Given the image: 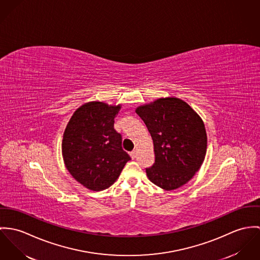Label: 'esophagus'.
<instances>
[{"mask_svg": "<svg viewBox=\"0 0 260 260\" xmlns=\"http://www.w3.org/2000/svg\"><path fill=\"white\" fill-rule=\"evenodd\" d=\"M129 155H131V157H132L133 159H135V158L137 157V151H136V150L131 151V152H129Z\"/></svg>", "mask_w": 260, "mask_h": 260, "instance_id": "34e87169", "label": "esophagus"}]
</instances>
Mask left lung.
Returning a JSON list of instances; mask_svg holds the SVG:
<instances>
[{
	"label": "left lung",
	"mask_w": 260,
	"mask_h": 260,
	"mask_svg": "<svg viewBox=\"0 0 260 260\" xmlns=\"http://www.w3.org/2000/svg\"><path fill=\"white\" fill-rule=\"evenodd\" d=\"M153 142L154 164L145 169L148 179L166 189H176L201 169L207 138L201 116L176 98L159 99L139 107Z\"/></svg>",
	"instance_id": "obj_1"
}]
</instances>
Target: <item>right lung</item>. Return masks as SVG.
I'll use <instances>...</instances> for the list:
<instances>
[{"label":"right lung","instance_id":"obj_1","mask_svg":"<svg viewBox=\"0 0 260 260\" xmlns=\"http://www.w3.org/2000/svg\"><path fill=\"white\" fill-rule=\"evenodd\" d=\"M120 106L90 102L78 109L63 133L61 151L68 171L91 190L110 187L129 155L121 147V136L114 128Z\"/></svg>","mask_w":260,"mask_h":260}]
</instances>
